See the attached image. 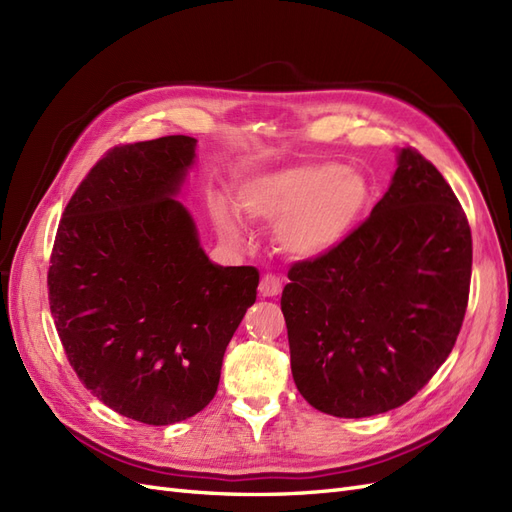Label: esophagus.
<instances>
[{"label":"esophagus","instance_id":"obj_1","mask_svg":"<svg viewBox=\"0 0 512 512\" xmlns=\"http://www.w3.org/2000/svg\"><path fill=\"white\" fill-rule=\"evenodd\" d=\"M262 297H277V294L282 292V280L277 275H265L260 280V286H258Z\"/></svg>","mask_w":512,"mask_h":512}]
</instances>
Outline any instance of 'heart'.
Returning a JSON list of instances; mask_svg holds the SVG:
<instances>
[{"mask_svg":"<svg viewBox=\"0 0 512 512\" xmlns=\"http://www.w3.org/2000/svg\"><path fill=\"white\" fill-rule=\"evenodd\" d=\"M237 200L247 218L282 226L280 241L290 254L314 258L333 250L361 222L371 183L339 162H303L247 179ZM215 222L230 239H241V224L228 207H215Z\"/></svg>","mask_w":512,"mask_h":512,"instance_id":"b5f03b06","label":"heart"}]
</instances>
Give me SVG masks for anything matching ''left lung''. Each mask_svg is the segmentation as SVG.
Segmentation results:
<instances>
[{
  "label": "left lung",
  "mask_w": 512,
  "mask_h": 512,
  "mask_svg": "<svg viewBox=\"0 0 512 512\" xmlns=\"http://www.w3.org/2000/svg\"><path fill=\"white\" fill-rule=\"evenodd\" d=\"M470 277L466 211L436 166L401 149L369 218L288 271L282 312L307 404L342 418L404 406L451 354Z\"/></svg>",
  "instance_id": "left-lung-1"
}]
</instances>
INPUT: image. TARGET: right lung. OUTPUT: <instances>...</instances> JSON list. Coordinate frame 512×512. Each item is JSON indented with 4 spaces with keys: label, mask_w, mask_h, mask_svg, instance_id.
Returning <instances> with one entry per match:
<instances>
[{
    "label": "right lung",
    "mask_w": 512,
    "mask_h": 512,
    "mask_svg": "<svg viewBox=\"0 0 512 512\" xmlns=\"http://www.w3.org/2000/svg\"><path fill=\"white\" fill-rule=\"evenodd\" d=\"M194 147L175 134L108 149L70 198L46 277L76 376L145 425L185 421L213 399L260 280L254 267L213 265L173 198Z\"/></svg>",
    "instance_id": "obj_1"
}]
</instances>
